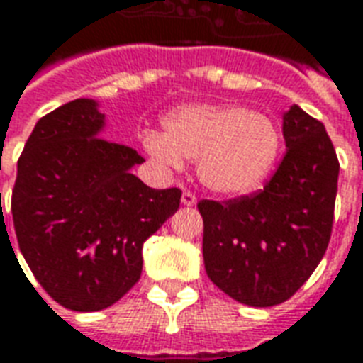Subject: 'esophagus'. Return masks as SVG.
Wrapping results in <instances>:
<instances>
[{"mask_svg": "<svg viewBox=\"0 0 363 363\" xmlns=\"http://www.w3.org/2000/svg\"><path fill=\"white\" fill-rule=\"evenodd\" d=\"M181 202L184 206H194L196 204V194H192L190 190H184L181 196Z\"/></svg>", "mask_w": 363, "mask_h": 363, "instance_id": "34e87169", "label": "esophagus"}]
</instances>
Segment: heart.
I'll use <instances>...</instances> for the list:
<instances>
[{"mask_svg": "<svg viewBox=\"0 0 363 363\" xmlns=\"http://www.w3.org/2000/svg\"><path fill=\"white\" fill-rule=\"evenodd\" d=\"M145 153L163 171L198 159V177L220 194H249L278 163L281 134L267 114L237 104H184L163 118V134L145 132Z\"/></svg>", "mask_w": 363, "mask_h": 363, "instance_id": "b5f03b06", "label": "heart"}]
</instances>
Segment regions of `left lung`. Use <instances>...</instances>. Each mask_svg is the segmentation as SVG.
I'll use <instances>...</instances> for the list:
<instances>
[{
  "label": "left lung",
  "instance_id": "left-lung-1",
  "mask_svg": "<svg viewBox=\"0 0 363 363\" xmlns=\"http://www.w3.org/2000/svg\"><path fill=\"white\" fill-rule=\"evenodd\" d=\"M281 130L288 150L264 189L198 202L208 278L251 307L284 303L309 280L335 220L340 165L323 122L294 104Z\"/></svg>",
  "mask_w": 363,
  "mask_h": 363
}]
</instances>
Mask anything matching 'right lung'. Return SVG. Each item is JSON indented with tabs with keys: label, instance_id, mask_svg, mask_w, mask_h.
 Masks as SVG:
<instances>
[{
	"label": "right lung",
	"instance_id": "right-lung-1",
	"mask_svg": "<svg viewBox=\"0 0 363 363\" xmlns=\"http://www.w3.org/2000/svg\"><path fill=\"white\" fill-rule=\"evenodd\" d=\"M104 114L75 99L36 122L11 196L17 243L48 296L72 311L116 303L142 276V247L181 204L143 184L138 151L99 138Z\"/></svg>",
	"mask_w": 363,
	"mask_h": 363
}]
</instances>
